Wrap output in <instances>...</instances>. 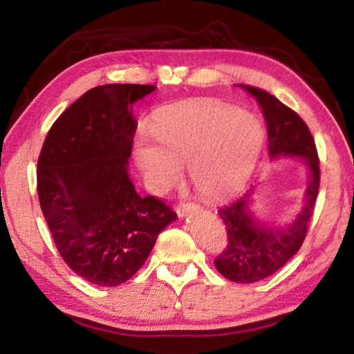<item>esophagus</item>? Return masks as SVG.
Returning <instances> with one entry per match:
<instances>
[{
	"label": "esophagus",
	"instance_id": "1",
	"mask_svg": "<svg viewBox=\"0 0 354 354\" xmlns=\"http://www.w3.org/2000/svg\"><path fill=\"white\" fill-rule=\"evenodd\" d=\"M196 211H200V206L195 205V203H190V201H183L176 206L178 215H184L187 212H196Z\"/></svg>",
	"mask_w": 354,
	"mask_h": 354
}]
</instances>
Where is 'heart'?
I'll use <instances>...</instances> for the list:
<instances>
[{
	"mask_svg": "<svg viewBox=\"0 0 354 354\" xmlns=\"http://www.w3.org/2000/svg\"><path fill=\"white\" fill-rule=\"evenodd\" d=\"M266 140L254 113L214 101H181L156 118L153 134H142L136 159L154 192L169 190L189 164L203 195L225 198L248 183Z\"/></svg>",
	"mask_w": 354,
	"mask_h": 354,
	"instance_id": "b5f03b06",
	"label": "heart"
}]
</instances>
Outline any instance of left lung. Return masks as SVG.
<instances>
[{"label":"left lung","instance_id":"8db88e82","mask_svg":"<svg viewBox=\"0 0 354 354\" xmlns=\"http://www.w3.org/2000/svg\"><path fill=\"white\" fill-rule=\"evenodd\" d=\"M245 92L256 98L267 124L268 153L274 156H299L309 167L310 181L306 189V205L292 225L274 227L256 223L247 209L248 195L218 209L226 230V247L215 257V267L234 283H256L284 267L298 253L308 234L320 187V160L314 137L308 124L295 111L281 103L259 87L241 84Z\"/></svg>","mask_w":354,"mask_h":354}]
</instances>
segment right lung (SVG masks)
Segmentation results:
<instances>
[{
    "instance_id": "right-lung-1",
    "label": "right lung",
    "mask_w": 354,
    "mask_h": 354,
    "mask_svg": "<svg viewBox=\"0 0 354 354\" xmlns=\"http://www.w3.org/2000/svg\"><path fill=\"white\" fill-rule=\"evenodd\" d=\"M148 84H106L53 123L37 160L41 212L59 254L88 283H127L176 218L160 198L137 194L128 175L137 123L131 106Z\"/></svg>"
}]
</instances>
